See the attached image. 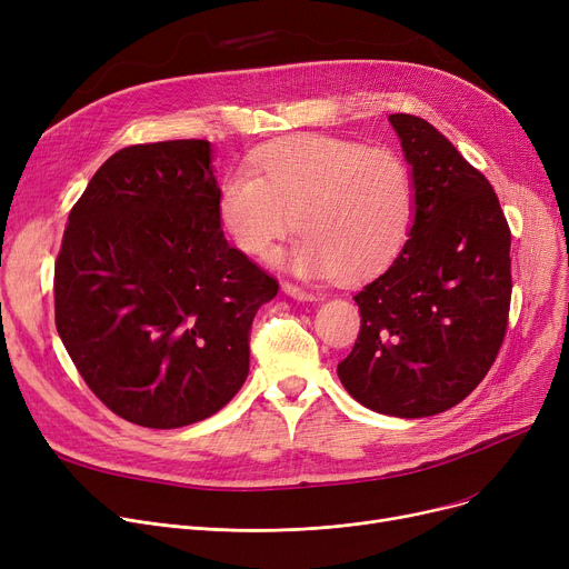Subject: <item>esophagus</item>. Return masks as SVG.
<instances>
[{
  "label": "esophagus",
  "instance_id": "obj_1",
  "mask_svg": "<svg viewBox=\"0 0 569 569\" xmlns=\"http://www.w3.org/2000/svg\"><path fill=\"white\" fill-rule=\"evenodd\" d=\"M281 290H283L288 297H292V300H297V302H316V300H318V297H316L313 292H309V290H305V288H300V286H292V283H283Z\"/></svg>",
  "mask_w": 569,
  "mask_h": 569
}]
</instances>
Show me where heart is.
Returning a JSON list of instances; mask_svg holds the SVG:
<instances>
[{
    "mask_svg": "<svg viewBox=\"0 0 569 569\" xmlns=\"http://www.w3.org/2000/svg\"><path fill=\"white\" fill-rule=\"evenodd\" d=\"M412 212V172L397 152L322 133L253 149L217 193L219 228L244 256L267 258L297 223L302 237L279 264L309 279L380 274L406 247Z\"/></svg>",
    "mask_w": 569,
    "mask_h": 569,
    "instance_id": "obj_1",
    "label": "heart"
}]
</instances>
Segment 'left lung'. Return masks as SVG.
<instances>
[{
	"instance_id": "8db88e82",
	"label": "left lung",
	"mask_w": 569,
	"mask_h": 569,
	"mask_svg": "<svg viewBox=\"0 0 569 569\" xmlns=\"http://www.w3.org/2000/svg\"><path fill=\"white\" fill-rule=\"evenodd\" d=\"M415 182L410 239L352 300L362 327L337 367L346 392L392 417L450 410L482 382L510 313L512 234L500 202L427 119L390 114Z\"/></svg>"
}]
</instances>
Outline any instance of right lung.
I'll list each match as a JSON object with an SVG mask.
<instances>
[{"instance_id":"obj_1","label":"right lung","mask_w":569,"mask_h":569,"mask_svg":"<svg viewBox=\"0 0 569 569\" xmlns=\"http://www.w3.org/2000/svg\"><path fill=\"white\" fill-rule=\"evenodd\" d=\"M207 140L131 144L89 179L54 264V322L114 415L179 429L249 376V330L279 283L228 244Z\"/></svg>"}]
</instances>
